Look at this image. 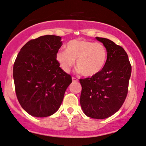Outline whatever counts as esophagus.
Masks as SVG:
<instances>
[{
  "mask_svg": "<svg viewBox=\"0 0 146 146\" xmlns=\"http://www.w3.org/2000/svg\"><path fill=\"white\" fill-rule=\"evenodd\" d=\"M78 80L77 78H74V77L72 78V81H73V82H77Z\"/></svg>",
  "mask_w": 146,
  "mask_h": 146,
  "instance_id": "1",
  "label": "esophagus"
}]
</instances>
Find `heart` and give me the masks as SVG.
<instances>
[{
	"label": "heart",
	"mask_w": 146,
	"mask_h": 146,
	"mask_svg": "<svg viewBox=\"0 0 146 146\" xmlns=\"http://www.w3.org/2000/svg\"><path fill=\"white\" fill-rule=\"evenodd\" d=\"M56 59L66 73L70 71L76 60L78 70L85 77H92L104 68L107 60V51L99 42L72 39L66 44V51L56 53Z\"/></svg>",
	"instance_id": "heart-1"
}]
</instances>
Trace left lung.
<instances>
[{"label": "left lung", "mask_w": 146, "mask_h": 146, "mask_svg": "<svg viewBox=\"0 0 146 146\" xmlns=\"http://www.w3.org/2000/svg\"><path fill=\"white\" fill-rule=\"evenodd\" d=\"M107 51L104 68L95 76L80 79L82 111L92 119L111 117L121 108L128 92L131 66L125 50L106 38L96 37Z\"/></svg>", "instance_id": "1"}]
</instances>
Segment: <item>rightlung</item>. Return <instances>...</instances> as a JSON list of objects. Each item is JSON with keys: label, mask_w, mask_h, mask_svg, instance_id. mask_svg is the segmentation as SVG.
Wrapping results in <instances>:
<instances>
[{"label": "right lung", "mask_w": 146, "mask_h": 146, "mask_svg": "<svg viewBox=\"0 0 146 146\" xmlns=\"http://www.w3.org/2000/svg\"><path fill=\"white\" fill-rule=\"evenodd\" d=\"M61 37L45 35L23 46L13 66L17 100L23 110L35 117H46L59 109L71 76L59 67L56 54Z\"/></svg>", "instance_id": "right-lung-1"}]
</instances>
